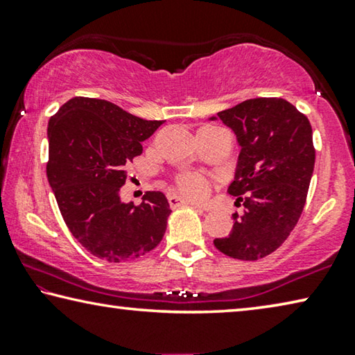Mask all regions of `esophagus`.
<instances>
[{"label":"esophagus","mask_w":355,"mask_h":355,"mask_svg":"<svg viewBox=\"0 0 355 355\" xmlns=\"http://www.w3.org/2000/svg\"><path fill=\"white\" fill-rule=\"evenodd\" d=\"M167 200H168V205H171L172 209L182 207V205H187V207H194V209H198V210H204V207H200V205H196L193 202H189V200H184L182 198H178V196H168Z\"/></svg>","instance_id":"34e87169"}]
</instances>
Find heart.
I'll list each match as a JSON object with an SVG mask.
<instances>
[{"label": "heart", "instance_id": "obj_1", "mask_svg": "<svg viewBox=\"0 0 355 355\" xmlns=\"http://www.w3.org/2000/svg\"><path fill=\"white\" fill-rule=\"evenodd\" d=\"M202 130H220V127L207 125ZM177 189L188 199L193 200H204L210 193V182L207 177L200 175V173L187 172L182 173L175 178Z\"/></svg>", "mask_w": 355, "mask_h": 355}]
</instances>
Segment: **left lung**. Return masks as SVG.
Masks as SVG:
<instances>
[{
	"instance_id": "left-lung-1",
	"label": "left lung",
	"mask_w": 355,
	"mask_h": 355,
	"mask_svg": "<svg viewBox=\"0 0 355 355\" xmlns=\"http://www.w3.org/2000/svg\"><path fill=\"white\" fill-rule=\"evenodd\" d=\"M216 116L241 145L228 193L244 211L232 215L231 232L214 244L231 258L255 261L284 244L304 209L315 162L313 127L279 97L245 100Z\"/></svg>"
}]
</instances>
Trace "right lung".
Returning <instances> with one entry per match:
<instances>
[{"label": "right lung", "mask_w": 355, "mask_h": 355, "mask_svg": "<svg viewBox=\"0 0 355 355\" xmlns=\"http://www.w3.org/2000/svg\"><path fill=\"white\" fill-rule=\"evenodd\" d=\"M164 121H146L100 98L75 97L49 119L46 173L75 239L110 263L135 260L162 241L171 207L161 191L124 204L125 164Z\"/></svg>", "instance_id": "obj_1"}]
</instances>
